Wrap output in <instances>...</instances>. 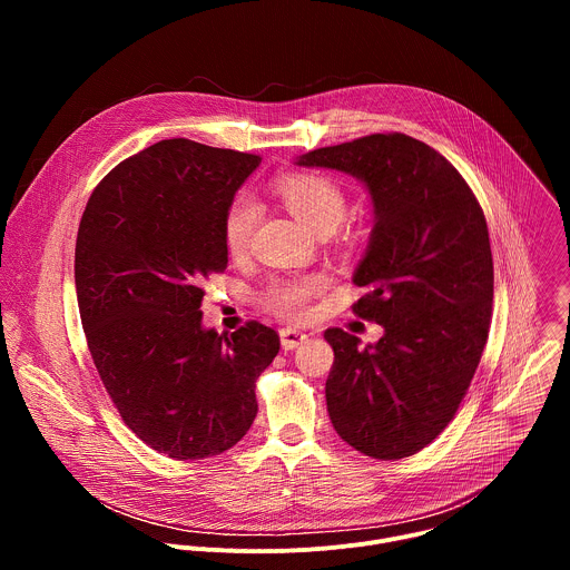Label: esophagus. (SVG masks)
Returning <instances> with one entry per match:
<instances>
[{
    "instance_id": "1",
    "label": "esophagus",
    "mask_w": 570,
    "mask_h": 570,
    "mask_svg": "<svg viewBox=\"0 0 570 570\" xmlns=\"http://www.w3.org/2000/svg\"><path fill=\"white\" fill-rule=\"evenodd\" d=\"M279 338H282V347H284V350H297L302 343L308 341L306 334H302V332H297V330H291V327L282 330V332H279Z\"/></svg>"
}]
</instances>
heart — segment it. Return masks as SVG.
<instances>
[{
  "mask_svg": "<svg viewBox=\"0 0 570 570\" xmlns=\"http://www.w3.org/2000/svg\"><path fill=\"white\" fill-rule=\"evenodd\" d=\"M277 196L286 207L311 229L336 227L347 209L345 191L327 176L320 174H282L273 183ZM262 207L255 196L238 194L223 218V236L229 253L238 255L248 250L253 234L259 225ZM324 288L322 275H291L273 279L262 293L268 311L284 317H302L308 299Z\"/></svg>",
  "mask_w": 570,
  "mask_h": 570,
  "instance_id": "obj_1",
  "label": "heart"
}]
</instances>
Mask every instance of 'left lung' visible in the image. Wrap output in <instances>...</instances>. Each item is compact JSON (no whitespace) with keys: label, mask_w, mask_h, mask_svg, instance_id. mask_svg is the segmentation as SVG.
Returning <instances> with one entry per match:
<instances>
[{"label":"left lung","mask_w":570,"mask_h":570,"mask_svg":"<svg viewBox=\"0 0 570 570\" xmlns=\"http://www.w3.org/2000/svg\"><path fill=\"white\" fill-rule=\"evenodd\" d=\"M295 165L358 178L374 227L352 308L385 330L379 343L324 332L334 365L324 385L336 433L363 455L409 458L453 420L492 322L494 262L482 207L451 161L403 132L308 150Z\"/></svg>","instance_id":"obj_1"}]
</instances>
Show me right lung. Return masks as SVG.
<instances>
[{
  "mask_svg": "<svg viewBox=\"0 0 570 570\" xmlns=\"http://www.w3.org/2000/svg\"><path fill=\"white\" fill-rule=\"evenodd\" d=\"M262 157L161 139L92 191L73 279L97 372L124 424L174 460L232 449L257 417L255 383L279 336L250 320L203 327V282L227 268L223 218Z\"/></svg>",
  "mask_w": 570,
  "mask_h": 570,
  "instance_id": "1",
  "label": "right lung"
}]
</instances>
